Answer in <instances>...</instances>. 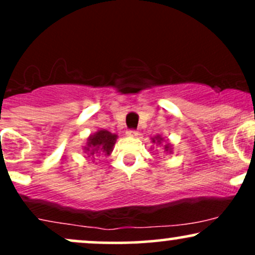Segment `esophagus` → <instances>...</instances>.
Here are the masks:
<instances>
[{
	"mask_svg": "<svg viewBox=\"0 0 255 255\" xmlns=\"http://www.w3.org/2000/svg\"><path fill=\"white\" fill-rule=\"evenodd\" d=\"M127 135H128V136H134V137H135V136L139 135V131L134 130V129H129V130L127 131Z\"/></svg>",
	"mask_w": 255,
	"mask_h": 255,
	"instance_id": "esophagus-1",
	"label": "esophagus"
}]
</instances>
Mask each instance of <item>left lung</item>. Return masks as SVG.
I'll return each instance as SVG.
<instances>
[{"instance_id": "obj_1", "label": "left lung", "mask_w": 255, "mask_h": 255, "mask_svg": "<svg viewBox=\"0 0 255 255\" xmlns=\"http://www.w3.org/2000/svg\"><path fill=\"white\" fill-rule=\"evenodd\" d=\"M151 141L156 145H163L165 142V139L162 135H156V136L151 137ZM164 152H166V153H171L172 152V147L169 142H166V144H164Z\"/></svg>"}]
</instances>
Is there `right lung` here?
I'll return each mask as SVG.
<instances>
[{"label":"right lung","mask_w":255,"mask_h":255,"mask_svg":"<svg viewBox=\"0 0 255 255\" xmlns=\"http://www.w3.org/2000/svg\"><path fill=\"white\" fill-rule=\"evenodd\" d=\"M118 135L105 129H99L87 137L86 144L83 146L84 153L92 159L101 156H110L114 150Z\"/></svg>","instance_id":"obj_1"}]
</instances>
